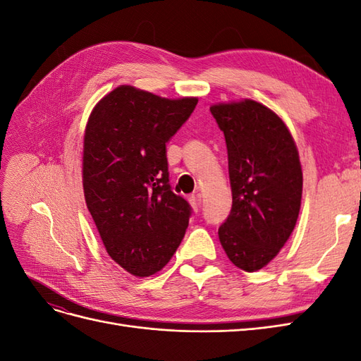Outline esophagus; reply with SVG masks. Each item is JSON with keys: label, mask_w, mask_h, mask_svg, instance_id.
Segmentation results:
<instances>
[{"label": "esophagus", "mask_w": 361, "mask_h": 361, "mask_svg": "<svg viewBox=\"0 0 361 361\" xmlns=\"http://www.w3.org/2000/svg\"><path fill=\"white\" fill-rule=\"evenodd\" d=\"M188 202H190L192 209H194L195 212H199V209H200V199L197 197V195H190Z\"/></svg>", "instance_id": "34e87169"}]
</instances>
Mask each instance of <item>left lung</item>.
Returning a JSON list of instances; mask_svg holds the SVG:
<instances>
[{
  "mask_svg": "<svg viewBox=\"0 0 361 361\" xmlns=\"http://www.w3.org/2000/svg\"><path fill=\"white\" fill-rule=\"evenodd\" d=\"M211 113L224 133L232 211L218 228L232 264L247 272L268 265L297 224L302 171L285 122L256 101L216 104Z\"/></svg>",
  "mask_w": 361,
  "mask_h": 361,
  "instance_id": "left-lung-1",
  "label": "left lung"
}]
</instances>
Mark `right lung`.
Here are the masks:
<instances>
[{
	"mask_svg": "<svg viewBox=\"0 0 361 361\" xmlns=\"http://www.w3.org/2000/svg\"><path fill=\"white\" fill-rule=\"evenodd\" d=\"M197 102L120 85L87 122L85 203L106 253L133 276L149 277L166 267L188 227L191 206L171 191L166 143Z\"/></svg>",
	"mask_w": 361,
	"mask_h": 361,
	"instance_id": "right-lung-1",
	"label": "right lung"
}]
</instances>
